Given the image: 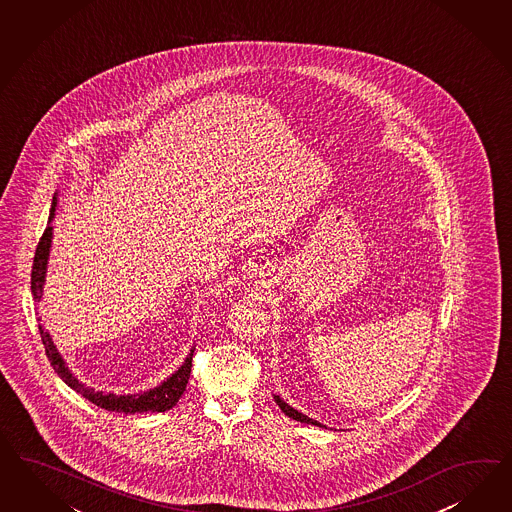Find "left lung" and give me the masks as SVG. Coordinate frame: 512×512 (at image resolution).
<instances>
[{"mask_svg": "<svg viewBox=\"0 0 512 512\" xmlns=\"http://www.w3.org/2000/svg\"><path fill=\"white\" fill-rule=\"evenodd\" d=\"M275 398V402L278 404V408L282 409L288 417H292V419H295V421H299V423H307V424H314V426H323L322 423H318V421H314V419H310V417H307V415H303L301 411H297V409H293L290 404H286L280 396L275 395L273 396Z\"/></svg>", "mask_w": 512, "mask_h": 512, "instance_id": "left-lung-1", "label": "left lung"}]
</instances>
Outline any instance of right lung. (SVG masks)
<instances>
[{
    "label": "right lung",
    "mask_w": 512,
    "mask_h": 512,
    "mask_svg": "<svg viewBox=\"0 0 512 512\" xmlns=\"http://www.w3.org/2000/svg\"><path fill=\"white\" fill-rule=\"evenodd\" d=\"M56 205H58V198L54 196L50 217H48V226H46L43 237H41V241L37 245L35 258H33V267H31V293H33L35 301H41V297H43L46 265H48V256H50V247H52V226H50V222L56 217ZM39 331H41V340H43L46 357H48L50 365L54 366V370H56L59 378L65 381L76 393H80L84 398H88L89 402H93L99 408L116 411V413H125V415L146 413V411H166V409L176 406L179 398L187 389V383H189L190 378V366H192V353H194L196 348H192L189 355H187V359H185V363L179 366L168 380L162 381L161 385H157L155 389H149V391L138 393V395H114V393L95 391L93 387H88L86 383L76 380L73 372L69 370V366L65 365L63 357L59 355L58 348L54 346L52 336L44 331L43 325H39Z\"/></svg>",
    "instance_id": "right-lung-1"
}]
</instances>
